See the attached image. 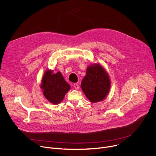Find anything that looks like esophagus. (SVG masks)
<instances>
[{
  "instance_id": "1",
  "label": "esophagus",
  "mask_w": 156,
  "mask_h": 156,
  "mask_svg": "<svg viewBox=\"0 0 156 156\" xmlns=\"http://www.w3.org/2000/svg\"><path fill=\"white\" fill-rule=\"evenodd\" d=\"M74 87L76 89V90H78L79 89V87H80V86H79V85L77 84V83H75L74 84Z\"/></svg>"
}]
</instances>
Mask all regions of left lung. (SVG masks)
I'll list each match as a JSON object with an SVG mask.
<instances>
[{"instance_id":"8db88e82","label":"left lung","mask_w":156,"mask_h":156,"mask_svg":"<svg viewBox=\"0 0 156 156\" xmlns=\"http://www.w3.org/2000/svg\"><path fill=\"white\" fill-rule=\"evenodd\" d=\"M110 86L108 73L101 64L93 63L87 66L81 87L89 101L93 103L104 101L110 91Z\"/></svg>"}]
</instances>
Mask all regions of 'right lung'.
Segmentation results:
<instances>
[{"label":"right lung","mask_w":156,"mask_h":156,"mask_svg":"<svg viewBox=\"0 0 156 156\" xmlns=\"http://www.w3.org/2000/svg\"><path fill=\"white\" fill-rule=\"evenodd\" d=\"M52 70L44 72L40 87L43 94L51 103L57 105L63 100L65 94L70 90V85L65 80L61 72L53 73Z\"/></svg>","instance_id":"right-lung-1"}]
</instances>
